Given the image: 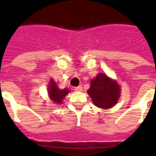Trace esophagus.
<instances>
[{
	"label": "esophagus",
	"instance_id": "obj_1",
	"mask_svg": "<svg viewBox=\"0 0 156 156\" xmlns=\"http://www.w3.org/2000/svg\"><path fill=\"white\" fill-rule=\"evenodd\" d=\"M74 90H75L76 91H83V87H82V86L77 87L74 88Z\"/></svg>",
	"mask_w": 156,
	"mask_h": 156
}]
</instances>
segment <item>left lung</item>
<instances>
[{"label":"left lung","instance_id":"left-lung-1","mask_svg":"<svg viewBox=\"0 0 156 156\" xmlns=\"http://www.w3.org/2000/svg\"><path fill=\"white\" fill-rule=\"evenodd\" d=\"M87 92L95 106L108 109L117 103L121 95V88L116 81L101 73L90 81Z\"/></svg>","mask_w":156,"mask_h":156}]
</instances>
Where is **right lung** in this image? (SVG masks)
<instances>
[{
    "label": "right lung",
    "mask_w": 156,
    "mask_h": 156,
    "mask_svg": "<svg viewBox=\"0 0 156 156\" xmlns=\"http://www.w3.org/2000/svg\"><path fill=\"white\" fill-rule=\"evenodd\" d=\"M69 92V90L67 89V88H65L63 90L59 89L56 83L54 82L52 78L50 80V83L48 84V93L50 99L55 104H61L64 98L66 97V95Z\"/></svg>",
    "instance_id": "right-lung-1"
}]
</instances>
